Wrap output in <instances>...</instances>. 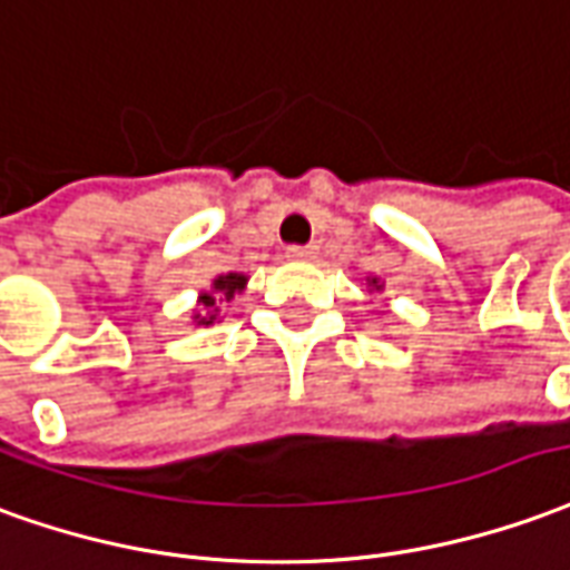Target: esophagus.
Wrapping results in <instances>:
<instances>
[{"instance_id":"34e87169","label":"esophagus","mask_w":570,"mask_h":570,"mask_svg":"<svg viewBox=\"0 0 570 570\" xmlns=\"http://www.w3.org/2000/svg\"><path fill=\"white\" fill-rule=\"evenodd\" d=\"M285 257L288 261H309V257H316V245H288Z\"/></svg>"}]
</instances>
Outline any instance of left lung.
<instances>
[{"label":"left lung","mask_w":570,"mask_h":570,"mask_svg":"<svg viewBox=\"0 0 570 570\" xmlns=\"http://www.w3.org/2000/svg\"><path fill=\"white\" fill-rule=\"evenodd\" d=\"M371 285H374V288H377V278H374V282H371Z\"/></svg>","instance_id":"left-lung-1"}]
</instances>
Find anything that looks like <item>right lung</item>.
Returning a JSON list of instances; mask_svg holds the SVG:
<instances>
[{"label": "right lung", "instance_id": "1", "mask_svg": "<svg viewBox=\"0 0 570 570\" xmlns=\"http://www.w3.org/2000/svg\"><path fill=\"white\" fill-rule=\"evenodd\" d=\"M245 288V276H239V273H229V276H220V278H214V292L217 294H224V297H233L236 292H242ZM202 306L205 309H214L217 313V306H214V297L212 294H202ZM199 318V325H208L214 316H196Z\"/></svg>", "mask_w": 570, "mask_h": 570}]
</instances>
